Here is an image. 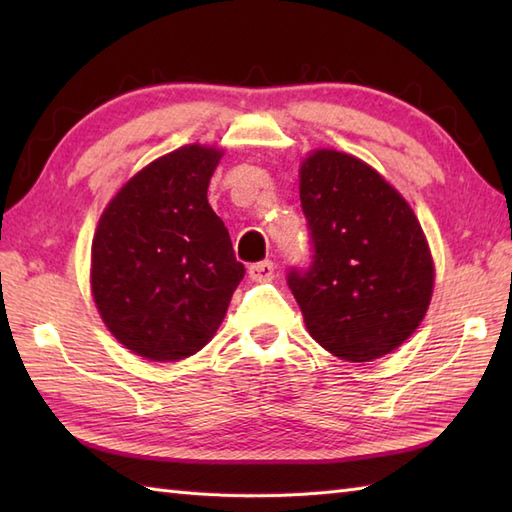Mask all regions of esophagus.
Wrapping results in <instances>:
<instances>
[{
  "mask_svg": "<svg viewBox=\"0 0 512 512\" xmlns=\"http://www.w3.org/2000/svg\"><path fill=\"white\" fill-rule=\"evenodd\" d=\"M248 275H250V279H255V281H273L275 264L270 262V259H266V262H257V264L248 268Z\"/></svg>",
  "mask_w": 512,
  "mask_h": 512,
  "instance_id": "obj_1",
  "label": "esophagus"
}]
</instances>
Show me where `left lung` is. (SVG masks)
<instances>
[{
  "label": "left lung",
  "instance_id": "1",
  "mask_svg": "<svg viewBox=\"0 0 512 512\" xmlns=\"http://www.w3.org/2000/svg\"><path fill=\"white\" fill-rule=\"evenodd\" d=\"M312 262L288 286L310 336L330 354L367 363L407 341L433 292V262L405 198L363 160L317 149L299 171Z\"/></svg>",
  "mask_w": 512,
  "mask_h": 512
}]
</instances>
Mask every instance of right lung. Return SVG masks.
<instances>
[{
    "mask_svg": "<svg viewBox=\"0 0 512 512\" xmlns=\"http://www.w3.org/2000/svg\"><path fill=\"white\" fill-rule=\"evenodd\" d=\"M222 151L187 145L151 162L107 204L92 242V295L127 350L182 361L213 339L244 264L206 200Z\"/></svg>",
    "mask_w": 512,
    "mask_h": 512,
    "instance_id": "1",
    "label": "right lung"
}]
</instances>
